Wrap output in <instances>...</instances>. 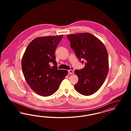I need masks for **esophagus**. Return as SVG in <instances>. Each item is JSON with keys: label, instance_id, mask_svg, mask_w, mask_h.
<instances>
[{"label": "esophagus", "instance_id": "1", "mask_svg": "<svg viewBox=\"0 0 131 131\" xmlns=\"http://www.w3.org/2000/svg\"><path fill=\"white\" fill-rule=\"evenodd\" d=\"M69 73H70V74H74V69L73 68H71L70 70H68Z\"/></svg>", "mask_w": 131, "mask_h": 131}]
</instances>
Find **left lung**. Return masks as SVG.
Masks as SVG:
<instances>
[{"instance_id": "8db88e82", "label": "left lung", "mask_w": 131, "mask_h": 131, "mask_svg": "<svg viewBox=\"0 0 131 131\" xmlns=\"http://www.w3.org/2000/svg\"><path fill=\"white\" fill-rule=\"evenodd\" d=\"M67 37L76 56L85 65L75 71L79 78L75 90L83 95H92L100 89L107 75L108 57L106 47L99 39L89 33Z\"/></svg>"}]
</instances>
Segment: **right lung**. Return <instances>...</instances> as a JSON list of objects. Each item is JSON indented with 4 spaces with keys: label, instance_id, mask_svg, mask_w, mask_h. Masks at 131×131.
Here are the masks:
<instances>
[{
    "label": "right lung",
    "instance_id": "obj_1",
    "mask_svg": "<svg viewBox=\"0 0 131 131\" xmlns=\"http://www.w3.org/2000/svg\"><path fill=\"white\" fill-rule=\"evenodd\" d=\"M62 38V35L37 38L28 45L23 56L21 67L25 80L39 95L54 93L68 74L67 70L57 69L54 56Z\"/></svg>",
    "mask_w": 131,
    "mask_h": 131
}]
</instances>
